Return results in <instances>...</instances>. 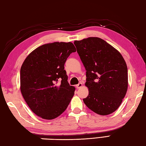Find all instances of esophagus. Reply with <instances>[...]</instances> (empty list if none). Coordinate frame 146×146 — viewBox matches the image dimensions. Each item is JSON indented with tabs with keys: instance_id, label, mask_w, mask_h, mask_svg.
<instances>
[{
	"instance_id": "obj_1",
	"label": "esophagus",
	"mask_w": 146,
	"mask_h": 146,
	"mask_svg": "<svg viewBox=\"0 0 146 146\" xmlns=\"http://www.w3.org/2000/svg\"><path fill=\"white\" fill-rule=\"evenodd\" d=\"M82 86V82H79V83L78 84H77L76 85V88L78 89H79V88H81Z\"/></svg>"
}]
</instances>
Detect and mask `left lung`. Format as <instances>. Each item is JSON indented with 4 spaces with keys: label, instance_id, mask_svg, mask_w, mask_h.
I'll return each mask as SVG.
<instances>
[{
    "label": "left lung",
    "instance_id": "8db88e82",
    "mask_svg": "<svg viewBox=\"0 0 146 146\" xmlns=\"http://www.w3.org/2000/svg\"><path fill=\"white\" fill-rule=\"evenodd\" d=\"M77 52L86 70L89 94L84 103L95 113L116 111L128 89V68L121 54L106 41L90 37L75 40Z\"/></svg>",
    "mask_w": 146,
    "mask_h": 146
}]
</instances>
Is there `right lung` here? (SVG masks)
<instances>
[{"label": "right lung", "instance_id": "1", "mask_svg": "<svg viewBox=\"0 0 146 146\" xmlns=\"http://www.w3.org/2000/svg\"><path fill=\"white\" fill-rule=\"evenodd\" d=\"M75 51L70 42L45 44L32 51L21 65L22 96L32 111L42 119L59 116L73 97L76 88L68 84L64 64Z\"/></svg>", "mask_w": 146, "mask_h": 146}]
</instances>
